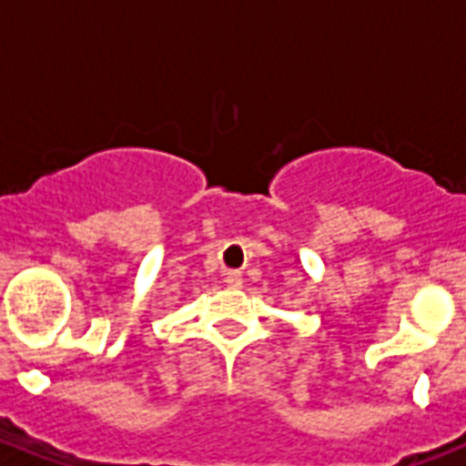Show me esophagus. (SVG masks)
I'll return each instance as SVG.
<instances>
[{
    "mask_svg": "<svg viewBox=\"0 0 466 466\" xmlns=\"http://www.w3.org/2000/svg\"><path fill=\"white\" fill-rule=\"evenodd\" d=\"M225 283L229 285V288H241V283H244V278H241L239 270H227V273H225Z\"/></svg>",
    "mask_w": 466,
    "mask_h": 466,
    "instance_id": "1",
    "label": "esophagus"
}]
</instances>
